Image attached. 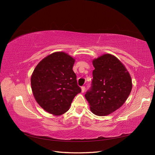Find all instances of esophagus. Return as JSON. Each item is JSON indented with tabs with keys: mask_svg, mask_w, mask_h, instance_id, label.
<instances>
[{
	"mask_svg": "<svg viewBox=\"0 0 155 155\" xmlns=\"http://www.w3.org/2000/svg\"><path fill=\"white\" fill-rule=\"evenodd\" d=\"M85 87H84V86L81 87V92L83 93L84 92H85Z\"/></svg>",
	"mask_w": 155,
	"mask_h": 155,
	"instance_id": "esophagus-1",
	"label": "esophagus"
}]
</instances>
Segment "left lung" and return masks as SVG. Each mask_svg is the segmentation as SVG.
Masks as SVG:
<instances>
[{
    "mask_svg": "<svg viewBox=\"0 0 155 155\" xmlns=\"http://www.w3.org/2000/svg\"><path fill=\"white\" fill-rule=\"evenodd\" d=\"M91 87L85 97L97 116L110 114L122 106L132 90V80L124 65L115 56L104 54L93 60Z\"/></svg>",
    "mask_w": 155,
    "mask_h": 155,
    "instance_id": "left-lung-1",
    "label": "left lung"
}]
</instances>
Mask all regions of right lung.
Segmentation results:
<instances>
[{"mask_svg": "<svg viewBox=\"0 0 155 155\" xmlns=\"http://www.w3.org/2000/svg\"><path fill=\"white\" fill-rule=\"evenodd\" d=\"M75 59L58 51L41 60L31 77L33 94L46 112L54 115L65 113L74 97L81 92L72 68Z\"/></svg>", "mask_w": 155, "mask_h": 155, "instance_id": "add662e5", "label": "right lung"}]
</instances>
